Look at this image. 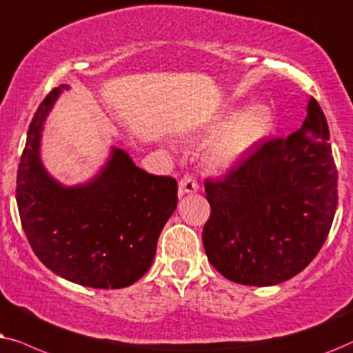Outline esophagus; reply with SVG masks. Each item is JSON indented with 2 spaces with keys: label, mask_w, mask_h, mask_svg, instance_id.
Segmentation results:
<instances>
[{
  "label": "esophagus",
  "mask_w": 353,
  "mask_h": 353,
  "mask_svg": "<svg viewBox=\"0 0 353 353\" xmlns=\"http://www.w3.org/2000/svg\"><path fill=\"white\" fill-rule=\"evenodd\" d=\"M199 190V182L192 174H185L179 182V194L185 195V194H194V192Z\"/></svg>",
  "instance_id": "34e87169"
}]
</instances>
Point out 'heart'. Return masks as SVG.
I'll list each match as a JSON object with an SVG mask.
<instances>
[{"label":"heart","instance_id":"1","mask_svg":"<svg viewBox=\"0 0 353 353\" xmlns=\"http://www.w3.org/2000/svg\"><path fill=\"white\" fill-rule=\"evenodd\" d=\"M271 129V112L266 106H250L241 114L225 112L211 132H219L206 153V166L223 171L247 157Z\"/></svg>","mask_w":353,"mask_h":353}]
</instances>
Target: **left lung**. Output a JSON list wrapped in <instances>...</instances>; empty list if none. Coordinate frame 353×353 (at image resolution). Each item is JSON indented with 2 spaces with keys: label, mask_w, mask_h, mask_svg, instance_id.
Instances as JSON below:
<instances>
[{
  "label": "left lung",
  "mask_w": 353,
  "mask_h": 353,
  "mask_svg": "<svg viewBox=\"0 0 353 353\" xmlns=\"http://www.w3.org/2000/svg\"><path fill=\"white\" fill-rule=\"evenodd\" d=\"M205 192L211 213L201 239L224 278L274 285L303 271L337 206V169L318 101L310 97L297 132L263 142L223 179H206Z\"/></svg>",
  "instance_id": "8db88e82"
}]
</instances>
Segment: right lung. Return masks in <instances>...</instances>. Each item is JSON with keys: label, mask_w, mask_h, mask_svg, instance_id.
<instances>
[{"label": "right lung", "mask_w": 353, "mask_h": 353, "mask_svg": "<svg viewBox=\"0 0 353 353\" xmlns=\"http://www.w3.org/2000/svg\"><path fill=\"white\" fill-rule=\"evenodd\" d=\"M61 88L40 103L17 171L19 216L32 250L61 278L95 289H121L150 270L158 237L177 206V182L153 176L112 150L101 174L63 187L40 161L43 122Z\"/></svg>", "instance_id": "add662e5"}]
</instances>
